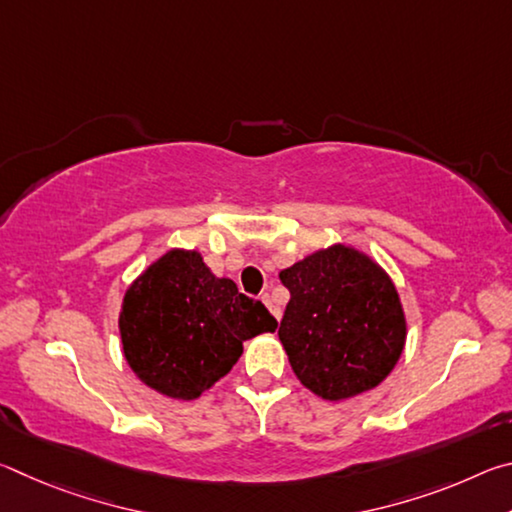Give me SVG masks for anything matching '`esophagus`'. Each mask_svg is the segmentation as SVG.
Here are the masks:
<instances>
[{
	"label": "esophagus",
	"instance_id": "1",
	"mask_svg": "<svg viewBox=\"0 0 512 512\" xmlns=\"http://www.w3.org/2000/svg\"><path fill=\"white\" fill-rule=\"evenodd\" d=\"M262 302H264V305L268 307V311H271V314L277 318V320H280L282 318V311H280V307H277L275 305V302H273V298L271 296H268V293H264V296H262Z\"/></svg>",
	"mask_w": 512,
	"mask_h": 512
}]
</instances>
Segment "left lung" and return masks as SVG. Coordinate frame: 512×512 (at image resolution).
Segmentation results:
<instances>
[{
    "instance_id": "1",
    "label": "left lung",
    "mask_w": 512,
    "mask_h": 512,
    "mask_svg": "<svg viewBox=\"0 0 512 512\" xmlns=\"http://www.w3.org/2000/svg\"><path fill=\"white\" fill-rule=\"evenodd\" d=\"M291 300L277 336L300 384L329 402L379 386L406 343L388 273L357 248L334 244L280 271Z\"/></svg>"
}]
</instances>
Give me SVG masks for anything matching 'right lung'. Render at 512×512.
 <instances>
[{
    "label": "right lung",
    "instance_id": "right-lung-1",
    "mask_svg": "<svg viewBox=\"0 0 512 512\" xmlns=\"http://www.w3.org/2000/svg\"><path fill=\"white\" fill-rule=\"evenodd\" d=\"M259 300L216 277L198 250L173 248L126 289L119 334L128 366L173 400H196L228 375L244 341L275 332Z\"/></svg>",
    "mask_w": 512,
    "mask_h": 512
}]
</instances>
